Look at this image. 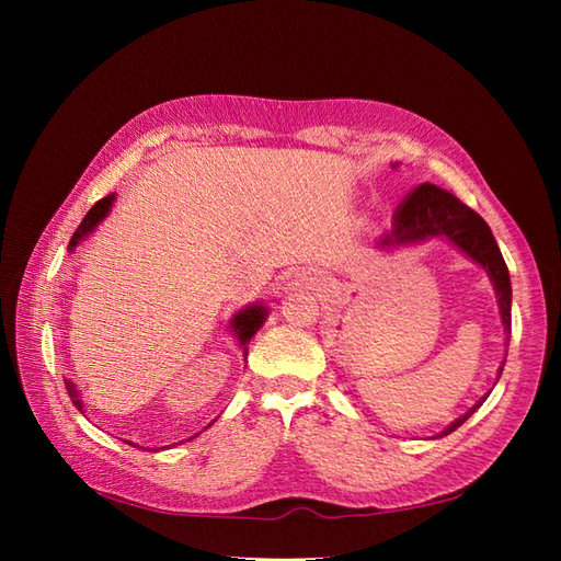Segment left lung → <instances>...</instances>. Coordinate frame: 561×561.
I'll use <instances>...</instances> for the list:
<instances>
[{
  "label": "left lung",
  "instance_id": "1",
  "mask_svg": "<svg viewBox=\"0 0 561 561\" xmlns=\"http://www.w3.org/2000/svg\"><path fill=\"white\" fill-rule=\"evenodd\" d=\"M398 163H393V168ZM428 239L451 241L458 250L466 252L472 262H478L486 271L491 283H494L505 334L511 336L513 287H511V274H507V266L503 262V254L496 245L494 233H491L484 219L472 208H468L466 203L458 201L454 194L439 190V186L426 182V184H419L416 190L412 194H407V198L400 203L393 215V229L381 236L379 248L393 250L400 245H412ZM503 365L499 367V377L503 375ZM486 396L474 402L463 416L451 421L437 437L454 433L463 421H468L474 412L480 410Z\"/></svg>",
  "mask_w": 561,
  "mask_h": 561
}]
</instances>
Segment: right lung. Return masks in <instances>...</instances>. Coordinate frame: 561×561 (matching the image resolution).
Segmentation results:
<instances>
[{
    "label": "right lung",
    "mask_w": 561,
    "mask_h": 561,
    "mask_svg": "<svg viewBox=\"0 0 561 561\" xmlns=\"http://www.w3.org/2000/svg\"><path fill=\"white\" fill-rule=\"evenodd\" d=\"M112 203H114V194H110V196H105V198H100V201L95 203V206L87 213V217L81 219L79 229L72 233V241H70V245H67V250L75 252V248H77L83 239H89V236L95 231V227H98L100 222H103V219L107 217V213L112 210ZM264 320H266V307H262V304H250V307L241 309L239 313H236V316L231 318L229 328H231V332L236 334V339H239V344H241V348H243V358L248 355V342L254 336V332H257V330L264 325ZM65 388H67V393H70V398H72L77 410L83 414V402H81V393L77 390V383L65 379ZM128 445H133V443H128ZM133 447H138V445H133Z\"/></svg>",
    "instance_id": "add662e5"
}]
</instances>
